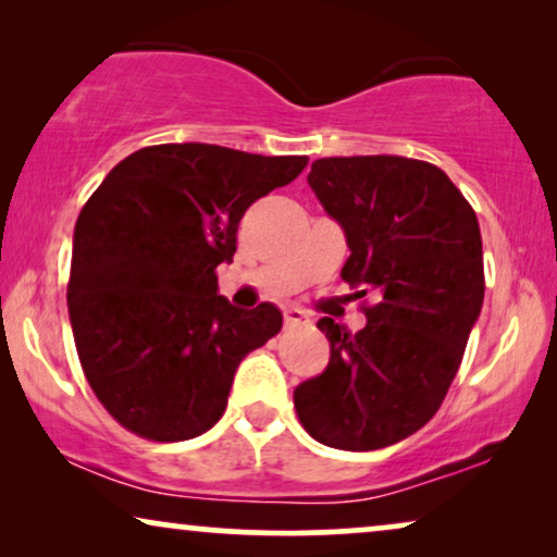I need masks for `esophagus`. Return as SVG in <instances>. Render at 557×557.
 Returning a JSON list of instances; mask_svg holds the SVG:
<instances>
[{
	"label": "esophagus",
	"mask_w": 557,
	"mask_h": 557,
	"mask_svg": "<svg viewBox=\"0 0 557 557\" xmlns=\"http://www.w3.org/2000/svg\"><path fill=\"white\" fill-rule=\"evenodd\" d=\"M284 319H286V324H292V326L309 324V311H304L301 307H286Z\"/></svg>",
	"instance_id": "esophagus-1"
}]
</instances>
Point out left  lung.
Returning <instances> with one entry per match:
<instances>
[{
	"instance_id": "1",
	"label": "left lung",
	"mask_w": 557,
	"mask_h": 557,
	"mask_svg": "<svg viewBox=\"0 0 557 557\" xmlns=\"http://www.w3.org/2000/svg\"><path fill=\"white\" fill-rule=\"evenodd\" d=\"M307 182L345 231L342 278L380 301L357 334L319 319L330 364L296 387L294 408L319 444L375 451L423 429L459 372L484 301L482 233L459 187L421 159L326 157Z\"/></svg>"
}]
</instances>
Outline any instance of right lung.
Here are the masks:
<instances>
[{"instance_id":"1","label":"right lung","mask_w":557,"mask_h":557,"mask_svg":"<svg viewBox=\"0 0 557 557\" xmlns=\"http://www.w3.org/2000/svg\"><path fill=\"white\" fill-rule=\"evenodd\" d=\"M307 157L218 144H157L128 154L83 205L67 314L81 368L116 421L149 441H187L223 416L243 357L284 324L273 304L233 307L215 269L238 223Z\"/></svg>"}]
</instances>
